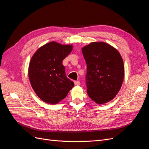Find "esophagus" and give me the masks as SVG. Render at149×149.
I'll use <instances>...</instances> for the list:
<instances>
[{"label": "esophagus", "mask_w": 149, "mask_h": 149, "mask_svg": "<svg viewBox=\"0 0 149 149\" xmlns=\"http://www.w3.org/2000/svg\"><path fill=\"white\" fill-rule=\"evenodd\" d=\"M74 84L76 85V86H79V85H80V81H74Z\"/></svg>", "instance_id": "1"}]
</instances>
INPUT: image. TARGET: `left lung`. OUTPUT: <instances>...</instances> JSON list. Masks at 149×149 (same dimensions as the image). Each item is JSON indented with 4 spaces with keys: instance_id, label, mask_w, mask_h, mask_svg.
Instances as JSON below:
<instances>
[{
    "instance_id": "1",
    "label": "left lung",
    "mask_w": 149,
    "mask_h": 149,
    "mask_svg": "<svg viewBox=\"0 0 149 149\" xmlns=\"http://www.w3.org/2000/svg\"><path fill=\"white\" fill-rule=\"evenodd\" d=\"M87 65L86 84L91 100L102 104L114 98L123 82L124 63L120 53L104 42H93L82 48Z\"/></svg>"
}]
</instances>
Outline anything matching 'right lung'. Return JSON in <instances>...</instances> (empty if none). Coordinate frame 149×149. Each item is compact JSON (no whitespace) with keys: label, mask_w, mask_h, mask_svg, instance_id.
<instances>
[{"label":"right lung","mask_w":149,"mask_h":149,"mask_svg":"<svg viewBox=\"0 0 149 149\" xmlns=\"http://www.w3.org/2000/svg\"><path fill=\"white\" fill-rule=\"evenodd\" d=\"M73 46L55 42L40 47L31 57L29 77L34 91L39 98L55 104L67 96L74 83L66 77L62 62L72 51Z\"/></svg>","instance_id":"1"}]
</instances>
